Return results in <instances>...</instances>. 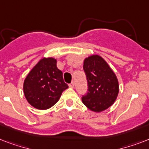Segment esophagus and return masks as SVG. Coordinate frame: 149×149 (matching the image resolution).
I'll list each match as a JSON object with an SVG mask.
<instances>
[{"instance_id":"obj_1","label":"esophagus","mask_w":149,"mask_h":149,"mask_svg":"<svg viewBox=\"0 0 149 149\" xmlns=\"http://www.w3.org/2000/svg\"><path fill=\"white\" fill-rule=\"evenodd\" d=\"M69 86H70V87H71V88H73V87H74V83H73V82L70 83V84H69Z\"/></svg>"}]
</instances>
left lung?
<instances>
[{"label":"left lung","instance_id":"obj_1","mask_svg":"<svg viewBox=\"0 0 149 149\" xmlns=\"http://www.w3.org/2000/svg\"><path fill=\"white\" fill-rule=\"evenodd\" d=\"M88 84L87 93L82 97V101L90 110L101 112L114 103L119 92L116 75L104 58L91 56L84 63Z\"/></svg>","mask_w":149,"mask_h":149}]
</instances>
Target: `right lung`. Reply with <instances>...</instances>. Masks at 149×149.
I'll use <instances>...</instances> for the list:
<instances>
[{"mask_svg": "<svg viewBox=\"0 0 149 149\" xmlns=\"http://www.w3.org/2000/svg\"><path fill=\"white\" fill-rule=\"evenodd\" d=\"M69 86L63 80V72L53 58L41 59L24 82V93L31 106L39 110L50 108L57 103Z\"/></svg>", "mask_w": 149, "mask_h": 149, "instance_id": "right-lung-1", "label": "right lung"}]
</instances>
